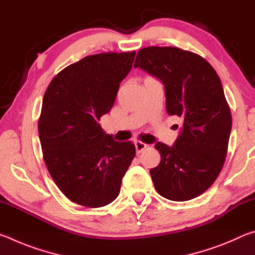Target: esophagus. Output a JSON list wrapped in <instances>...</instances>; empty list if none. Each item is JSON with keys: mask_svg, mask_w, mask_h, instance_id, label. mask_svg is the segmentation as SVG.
<instances>
[{"mask_svg": "<svg viewBox=\"0 0 255 255\" xmlns=\"http://www.w3.org/2000/svg\"><path fill=\"white\" fill-rule=\"evenodd\" d=\"M135 147H136V150L137 153L139 154L143 152V150L147 147V145H146L145 143H141V141H135Z\"/></svg>", "mask_w": 255, "mask_h": 255, "instance_id": "34e87169", "label": "esophagus"}]
</instances>
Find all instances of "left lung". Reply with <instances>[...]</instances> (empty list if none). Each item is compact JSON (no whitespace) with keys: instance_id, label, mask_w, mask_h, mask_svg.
Instances as JSON below:
<instances>
[{"instance_id":"8db88e82","label":"left lung","mask_w":255,"mask_h":255,"mask_svg":"<svg viewBox=\"0 0 255 255\" xmlns=\"http://www.w3.org/2000/svg\"><path fill=\"white\" fill-rule=\"evenodd\" d=\"M133 67L161 82L166 112L183 120L173 145L155 144V189L173 201L193 199L215 182L227 154L232 116L221 79L206 59L176 47L140 49Z\"/></svg>"}]
</instances>
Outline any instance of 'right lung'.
Masks as SVG:
<instances>
[{
	"instance_id": "add662e5",
	"label": "right lung",
	"mask_w": 255,
	"mask_h": 255,
	"mask_svg": "<svg viewBox=\"0 0 255 255\" xmlns=\"http://www.w3.org/2000/svg\"><path fill=\"white\" fill-rule=\"evenodd\" d=\"M135 55L86 56L59 72L42 99L38 131L45 163L60 191L77 205L99 208L114 201L135 157L131 141L115 140L99 125Z\"/></svg>"
}]
</instances>
